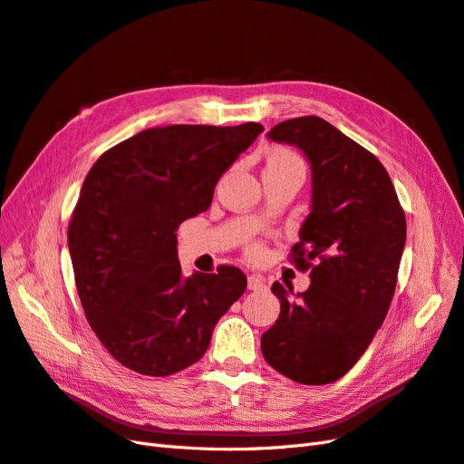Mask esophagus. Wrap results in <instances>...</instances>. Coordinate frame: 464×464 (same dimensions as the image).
<instances>
[{
	"mask_svg": "<svg viewBox=\"0 0 464 464\" xmlns=\"http://www.w3.org/2000/svg\"><path fill=\"white\" fill-rule=\"evenodd\" d=\"M247 288L249 290H263V288H266L265 286V278L259 276V275H249L247 276Z\"/></svg>",
	"mask_w": 464,
	"mask_h": 464,
	"instance_id": "34e87169",
	"label": "esophagus"
}]
</instances>
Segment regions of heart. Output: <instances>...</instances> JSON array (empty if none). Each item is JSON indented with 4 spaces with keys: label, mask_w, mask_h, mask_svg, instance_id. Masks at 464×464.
Segmentation results:
<instances>
[{
    "label": "heart",
    "mask_w": 464,
    "mask_h": 464,
    "mask_svg": "<svg viewBox=\"0 0 464 464\" xmlns=\"http://www.w3.org/2000/svg\"><path fill=\"white\" fill-rule=\"evenodd\" d=\"M286 166L302 168V170H304L302 160L292 150H288V149H273L269 152V157H266V166L265 168H286ZM251 251H254V254H257L259 247L257 246L251 247Z\"/></svg>",
    "instance_id": "1"
}]
</instances>
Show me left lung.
<instances>
[{"label":"left lung","instance_id":"1","mask_svg":"<svg viewBox=\"0 0 464 464\" xmlns=\"http://www.w3.org/2000/svg\"><path fill=\"white\" fill-rule=\"evenodd\" d=\"M266 137L298 147L312 168L310 215L292 247L298 269H312V285L302 294L273 285L280 315L261 350L292 382L333 383L366 353L389 312L404 213L383 164L329 121L294 118Z\"/></svg>","mask_w":464,"mask_h":464}]
</instances>
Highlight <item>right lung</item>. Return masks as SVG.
Listing matches in <instances>:
<instances>
[{
    "label": "right lung",
    "instance_id": "1",
    "mask_svg": "<svg viewBox=\"0 0 464 464\" xmlns=\"http://www.w3.org/2000/svg\"><path fill=\"white\" fill-rule=\"evenodd\" d=\"M261 131L254 121L152 128L91 168L69 256L89 325L121 366L152 377L189 368L244 294L237 266L181 275L176 230L210 207L220 176Z\"/></svg>",
    "mask_w": 464,
    "mask_h": 464
}]
</instances>
